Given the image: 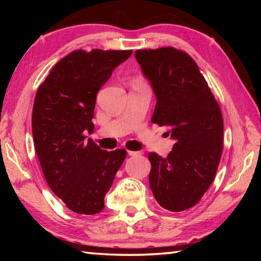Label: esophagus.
<instances>
[{
	"mask_svg": "<svg viewBox=\"0 0 261 261\" xmlns=\"http://www.w3.org/2000/svg\"><path fill=\"white\" fill-rule=\"evenodd\" d=\"M127 154H129L130 156H136V155H139V152H137V151H127Z\"/></svg>",
	"mask_w": 261,
	"mask_h": 261,
	"instance_id": "esophagus-1",
	"label": "esophagus"
}]
</instances>
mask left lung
Here are the masks:
<instances>
[{
	"mask_svg": "<svg viewBox=\"0 0 261 261\" xmlns=\"http://www.w3.org/2000/svg\"><path fill=\"white\" fill-rule=\"evenodd\" d=\"M156 96L152 122L175 140L167 158L148 153L149 187L171 212L191 208L211 187L223 148L222 114L196 62L173 47L136 51Z\"/></svg>",
	"mask_w": 261,
	"mask_h": 261,
	"instance_id": "left-lung-1",
	"label": "left lung"
}]
</instances>
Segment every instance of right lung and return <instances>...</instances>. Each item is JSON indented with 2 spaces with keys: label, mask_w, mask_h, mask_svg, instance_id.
<instances>
[{
  "label": "right lung",
  "mask_w": 261,
  "mask_h": 261,
  "mask_svg": "<svg viewBox=\"0 0 261 261\" xmlns=\"http://www.w3.org/2000/svg\"><path fill=\"white\" fill-rule=\"evenodd\" d=\"M132 50H74L53 67L35 95L32 134L48 185L74 213L93 215L126 156L86 140L94 124L98 91Z\"/></svg>",
  "instance_id": "obj_1"
}]
</instances>
